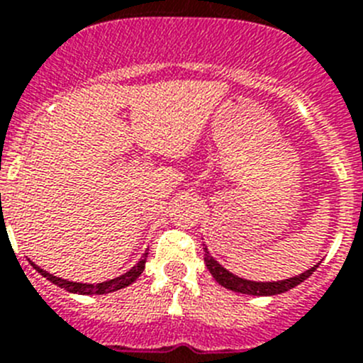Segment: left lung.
Here are the masks:
<instances>
[{
  "instance_id": "8db88e82",
  "label": "left lung",
  "mask_w": 363,
  "mask_h": 363,
  "mask_svg": "<svg viewBox=\"0 0 363 363\" xmlns=\"http://www.w3.org/2000/svg\"><path fill=\"white\" fill-rule=\"evenodd\" d=\"M204 263H206L208 270H210V274H212L213 279H216L219 285H223L225 289H228V291L250 296H276L281 294V292L291 291V289L298 286L301 281H305L318 267V264H314L313 269L305 270L303 274L289 277V279H281V281H250V279L235 276V274H232L230 270H226L223 264L217 263L212 257V254L208 252L206 247H204Z\"/></svg>"
}]
</instances>
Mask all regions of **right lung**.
Wrapping results in <instances>:
<instances>
[{"label": "right lung", "mask_w": 363, "mask_h": 363, "mask_svg": "<svg viewBox=\"0 0 363 363\" xmlns=\"http://www.w3.org/2000/svg\"><path fill=\"white\" fill-rule=\"evenodd\" d=\"M146 257H147V252L144 254L143 257H140V261H138L137 264H135L133 269L128 270L125 274H122V276L115 277V279H109V281H102V283H74V281H67V279H62V277H56L52 276V274L45 272L43 269H40V267H36V264L30 261V264H33L34 269L38 270V272L42 274L43 277H47L50 283H55V285L62 286V289H65L67 292H72V294H84V296H91V294H109V292H115V291H121V289H124V286H129L131 283L137 279L140 274L144 272V267H146Z\"/></svg>", "instance_id": "obj_1"}]
</instances>
